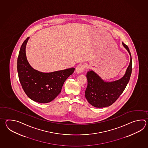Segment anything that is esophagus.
Listing matches in <instances>:
<instances>
[{
  "label": "esophagus",
  "instance_id": "34e87169",
  "mask_svg": "<svg viewBox=\"0 0 148 148\" xmlns=\"http://www.w3.org/2000/svg\"><path fill=\"white\" fill-rule=\"evenodd\" d=\"M85 69V66L84 64H80L77 66L75 68V71L77 73H80L84 71Z\"/></svg>",
  "mask_w": 148,
  "mask_h": 148
}]
</instances>
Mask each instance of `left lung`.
I'll return each instance as SVG.
<instances>
[{
  "mask_svg": "<svg viewBox=\"0 0 148 148\" xmlns=\"http://www.w3.org/2000/svg\"><path fill=\"white\" fill-rule=\"evenodd\" d=\"M123 47L130 56V62L125 73L121 78L105 82L93 70L87 73V87L85 90V97L88 103L97 108L110 106L122 94L129 82L132 73V58L128 47L122 42Z\"/></svg>",
  "mask_w": 148,
  "mask_h": 148,
  "instance_id": "1",
  "label": "left lung"
}]
</instances>
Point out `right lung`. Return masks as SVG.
Instances as JSON below:
<instances>
[{"label": "right lung", "instance_id": "1", "mask_svg": "<svg viewBox=\"0 0 148 148\" xmlns=\"http://www.w3.org/2000/svg\"><path fill=\"white\" fill-rule=\"evenodd\" d=\"M29 38L23 42L17 59V72L23 89L31 99L40 103L53 101L61 91L63 84L75 68L43 73L35 70L28 63L26 46Z\"/></svg>", "mask_w": 148, "mask_h": 148}]
</instances>
